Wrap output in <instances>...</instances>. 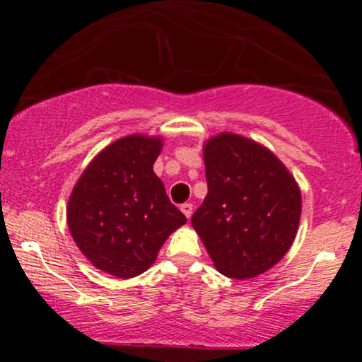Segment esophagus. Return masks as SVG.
Listing matches in <instances>:
<instances>
[{
    "mask_svg": "<svg viewBox=\"0 0 362 362\" xmlns=\"http://www.w3.org/2000/svg\"><path fill=\"white\" fill-rule=\"evenodd\" d=\"M180 209H182V213L185 214V218L190 219V216H192V213H194V206L190 204V202H185V204L180 206Z\"/></svg>",
    "mask_w": 362,
    "mask_h": 362,
    "instance_id": "obj_1",
    "label": "esophagus"
}]
</instances>
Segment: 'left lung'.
<instances>
[{
    "mask_svg": "<svg viewBox=\"0 0 362 362\" xmlns=\"http://www.w3.org/2000/svg\"><path fill=\"white\" fill-rule=\"evenodd\" d=\"M207 195L192 216L216 269L248 279L276 265L296 236L301 192L267 148L223 134L204 146Z\"/></svg>",
    "mask_w": 362,
    "mask_h": 362,
    "instance_id": "left-lung-1",
    "label": "left lung"
}]
</instances>
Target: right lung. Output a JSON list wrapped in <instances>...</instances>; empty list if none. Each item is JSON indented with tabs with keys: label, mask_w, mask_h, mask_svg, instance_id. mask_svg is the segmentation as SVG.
Masks as SVG:
<instances>
[{
	"label": "right lung",
	"mask_w": 362,
	"mask_h": 362,
	"mask_svg": "<svg viewBox=\"0 0 362 362\" xmlns=\"http://www.w3.org/2000/svg\"><path fill=\"white\" fill-rule=\"evenodd\" d=\"M160 138L132 134L107 146L86 167L68 202V226L91 264L115 277L143 274L187 218L153 172Z\"/></svg>",
	"instance_id": "right-lung-1"
}]
</instances>
